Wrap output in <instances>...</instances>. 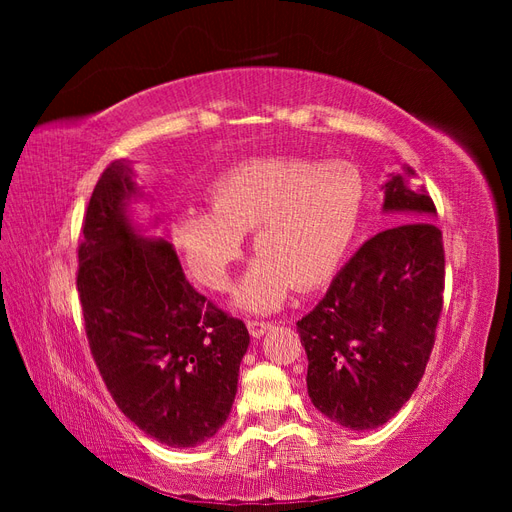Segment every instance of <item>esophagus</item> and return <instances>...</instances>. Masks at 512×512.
I'll use <instances>...</instances> for the list:
<instances>
[{
	"label": "esophagus",
	"instance_id": "obj_1",
	"mask_svg": "<svg viewBox=\"0 0 512 512\" xmlns=\"http://www.w3.org/2000/svg\"><path fill=\"white\" fill-rule=\"evenodd\" d=\"M273 329L271 322L265 320H247V331H250L252 337H262L267 331Z\"/></svg>",
	"mask_w": 512,
	"mask_h": 512
}]
</instances>
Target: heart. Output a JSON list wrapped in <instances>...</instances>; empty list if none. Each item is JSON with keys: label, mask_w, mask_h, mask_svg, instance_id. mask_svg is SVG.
I'll list each match as a JSON object with an SVG mask.
<instances>
[{"label": "heart", "mask_w": 512, "mask_h": 512, "mask_svg": "<svg viewBox=\"0 0 512 512\" xmlns=\"http://www.w3.org/2000/svg\"><path fill=\"white\" fill-rule=\"evenodd\" d=\"M211 209L190 207L175 222V243L196 280L226 290L241 256L243 232L254 230L260 256L237 301L269 312L294 290L316 288L337 271L356 235L365 203L359 168L344 160L297 156L254 158L211 185Z\"/></svg>", "instance_id": "obj_1"}]
</instances>
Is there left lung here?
<instances>
[{"mask_svg":"<svg viewBox=\"0 0 512 512\" xmlns=\"http://www.w3.org/2000/svg\"><path fill=\"white\" fill-rule=\"evenodd\" d=\"M412 166L384 185L401 222L365 241L324 299L297 322L307 352V393L350 429L384 425L421 382L436 344L444 294V241L436 205Z\"/></svg>","mask_w":512,"mask_h":512,"instance_id":"1","label":"left lung"}]
</instances>
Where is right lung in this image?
<instances>
[{
    "label": "right lung",
    "instance_id": "right-lung-1",
    "mask_svg": "<svg viewBox=\"0 0 512 512\" xmlns=\"http://www.w3.org/2000/svg\"><path fill=\"white\" fill-rule=\"evenodd\" d=\"M126 162L100 175L83 220L76 290L91 356L119 410L173 448L213 438L237 395L243 320L185 277L173 243L136 237Z\"/></svg>",
    "mask_w": 512,
    "mask_h": 512
}]
</instances>
